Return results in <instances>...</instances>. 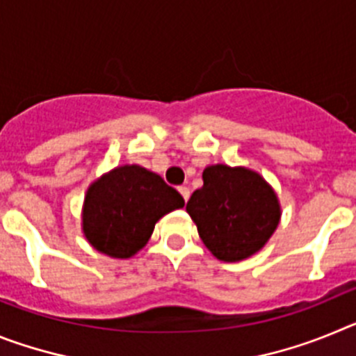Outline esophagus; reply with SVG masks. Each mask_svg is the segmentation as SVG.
<instances>
[{"label": "esophagus", "mask_w": 356, "mask_h": 356, "mask_svg": "<svg viewBox=\"0 0 356 356\" xmlns=\"http://www.w3.org/2000/svg\"><path fill=\"white\" fill-rule=\"evenodd\" d=\"M178 191H180V194L184 196V200L187 201L188 197H191V191H188V187H178Z\"/></svg>", "instance_id": "obj_1"}]
</instances>
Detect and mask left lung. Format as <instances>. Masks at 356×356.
I'll list each match as a JSON object with an SVG mask.
<instances>
[{
	"label": "left lung",
	"mask_w": 356,
	"mask_h": 356,
	"mask_svg": "<svg viewBox=\"0 0 356 356\" xmlns=\"http://www.w3.org/2000/svg\"><path fill=\"white\" fill-rule=\"evenodd\" d=\"M187 212L201 241L225 262L262 250L280 221L276 194L262 176L222 163L203 171V187L187 201Z\"/></svg>",
	"instance_id": "left-lung-1"
}]
</instances>
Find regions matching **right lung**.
I'll return each mask as SVG.
<instances>
[{
    "mask_svg": "<svg viewBox=\"0 0 356 356\" xmlns=\"http://www.w3.org/2000/svg\"><path fill=\"white\" fill-rule=\"evenodd\" d=\"M184 205L181 194L159 175L122 165L87 191L83 234L97 251L128 259L146 246L160 217Z\"/></svg>",
    "mask_w": 356,
    "mask_h": 356,
    "instance_id": "obj_1",
    "label": "right lung"
}]
</instances>
